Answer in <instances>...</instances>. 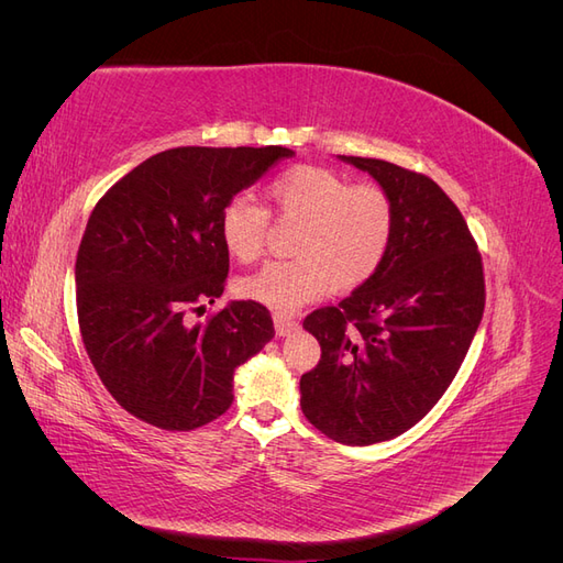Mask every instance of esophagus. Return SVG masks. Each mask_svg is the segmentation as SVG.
Returning a JSON list of instances; mask_svg holds the SVG:
<instances>
[{
	"label": "esophagus",
	"mask_w": 563,
	"mask_h": 563,
	"mask_svg": "<svg viewBox=\"0 0 563 563\" xmlns=\"http://www.w3.org/2000/svg\"><path fill=\"white\" fill-rule=\"evenodd\" d=\"M275 331H277V335H279V338H284V335H291V333H296V331H298V323H296L294 319H288V317L275 314Z\"/></svg>",
	"instance_id": "esophagus-1"
}]
</instances>
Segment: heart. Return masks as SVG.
I'll return each instance as SVG.
<instances>
[{"instance_id":"b5f03b06","label":"heart","mask_w":563,"mask_h":563,"mask_svg":"<svg viewBox=\"0 0 563 563\" xmlns=\"http://www.w3.org/2000/svg\"><path fill=\"white\" fill-rule=\"evenodd\" d=\"M267 195L286 220H298L296 261H272L240 282V294L277 314L333 291H354L380 269L395 236V201L373 183H352L323 166H294ZM232 258L251 263L265 244L267 211L249 195L232 197L218 218Z\"/></svg>"}]
</instances>
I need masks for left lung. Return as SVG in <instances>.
I'll return each mask as SVG.
<instances>
[{"label":"left lung","instance_id":"8db88e82","mask_svg":"<svg viewBox=\"0 0 563 563\" xmlns=\"http://www.w3.org/2000/svg\"><path fill=\"white\" fill-rule=\"evenodd\" d=\"M338 159L395 201V236L364 286L305 317L321 360L300 378V408L333 441L368 446L411 430L455 378L484 314V269L463 213L432 178Z\"/></svg>","mask_w":563,"mask_h":563}]
</instances>
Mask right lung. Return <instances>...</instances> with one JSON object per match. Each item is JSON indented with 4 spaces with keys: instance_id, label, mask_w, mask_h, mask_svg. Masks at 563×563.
I'll use <instances>...</instances> for the list:
<instances>
[{
    "instance_id": "1",
    "label": "right lung",
    "mask_w": 563,
    "mask_h": 563,
    "mask_svg": "<svg viewBox=\"0 0 563 563\" xmlns=\"http://www.w3.org/2000/svg\"><path fill=\"white\" fill-rule=\"evenodd\" d=\"M294 155L282 145L174 147L96 203L75 265L79 329L100 380L131 416L178 432L216 420L234 399V371L275 338L267 308L253 300H232L203 323L185 314L223 296L220 211Z\"/></svg>"
}]
</instances>
